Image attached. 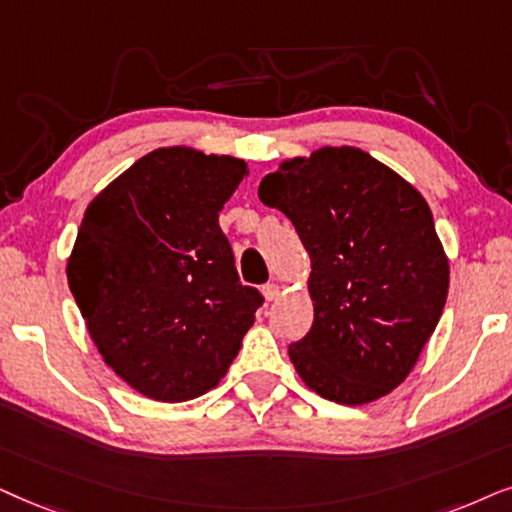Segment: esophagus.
I'll return each mask as SVG.
<instances>
[{"mask_svg":"<svg viewBox=\"0 0 512 512\" xmlns=\"http://www.w3.org/2000/svg\"><path fill=\"white\" fill-rule=\"evenodd\" d=\"M264 299H267V302H276L278 299V295H281V288H278L276 283H269V285H264Z\"/></svg>","mask_w":512,"mask_h":512,"instance_id":"esophagus-1","label":"esophagus"}]
</instances>
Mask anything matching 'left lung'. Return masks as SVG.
Wrapping results in <instances>:
<instances>
[{"instance_id": "left-lung-1", "label": "left lung", "mask_w": 512, "mask_h": 512, "mask_svg": "<svg viewBox=\"0 0 512 512\" xmlns=\"http://www.w3.org/2000/svg\"><path fill=\"white\" fill-rule=\"evenodd\" d=\"M260 199L295 224L311 257L313 325L288 349L297 374L339 405L384 398L417 365L447 302L449 260L426 199L349 145L281 161Z\"/></svg>"}]
</instances>
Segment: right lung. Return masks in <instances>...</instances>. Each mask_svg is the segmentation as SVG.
<instances>
[{
  "label": "right lung",
  "instance_id": "obj_1",
  "mask_svg": "<svg viewBox=\"0 0 512 512\" xmlns=\"http://www.w3.org/2000/svg\"><path fill=\"white\" fill-rule=\"evenodd\" d=\"M243 159L159 147L88 203L67 283L100 356L128 386L185 403L220 384L262 295L222 234Z\"/></svg>",
  "mask_w": 512,
  "mask_h": 512
}]
</instances>
